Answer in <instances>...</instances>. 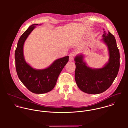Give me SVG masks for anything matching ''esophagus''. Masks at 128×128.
Listing matches in <instances>:
<instances>
[{
    "label": "esophagus",
    "instance_id": "obj_1",
    "mask_svg": "<svg viewBox=\"0 0 128 128\" xmlns=\"http://www.w3.org/2000/svg\"><path fill=\"white\" fill-rule=\"evenodd\" d=\"M74 53L73 52H72L70 54V61H72L74 59Z\"/></svg>",
    "mask_w": 128,
    "mask_h": 128
}]
</instances>
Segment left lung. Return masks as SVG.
<instances>
[{
  "label": "left lung",
  "mask_w": 128,
  "mask_h": 128,
  "mask_svg": "<svg viewBox=\"0 0 128 128\" xmlns=\"http://www.w3.org/2000/svg\"><path fill=\"white\" fill-rule=\"evenodd\" d=\"M102 41L106 45L109 53L108 62L100 68L87 66L83 55L74 58L76 68L75 79L78 88L89 94H98L108 89L116 77L120 67V53L115 37L110 32H104Z\"/></svg>",
  "instance_id": "obj_1"
}]
</instances>
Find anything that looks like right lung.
Returning a JSON list of instances; mask_svg holds the SVG:
<instances>
[{
	"instance_id": "obj_1",
	"label": "right lung",
	"mask_w": 128,
	"mask_h": 128,
	"mask_svg": "<svg viewBox=\"0 0 128 128\" xmlns=\"http://www.w3.org/2000/svg\"><path fill=\"white\" fill-rule=\"evenodd\" d=\"M38 24L30 26L20 37L15 52L16 72L18 78L30 91L35 94H44L53 90L58 78L68 61L66 56L55 60L48 68L36 70L24 60L23 48L24 42Z\"/></svg>"
}]
</instances>
